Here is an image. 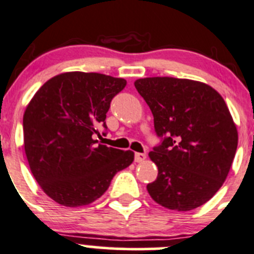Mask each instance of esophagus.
<instances>
[{
    "label": "esophagus",
    "mask_w": 254,
    "mask_h": 254,
    "mask_svg": "<svg viewBox=\"0 0 254 254\" xmlns=\"http://www.w3.org/2000/svg\"><path fill=\"white\" fill-rule=\"evenodd\" d=\"M146 158V155L142 152H136L135 153V162H143Z\"/></svg>",
    "instance_id": "obj_1"
}]
</instances>
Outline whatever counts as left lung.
I'll return each instance as SVG.
<instances>
[{"mask_svg": "<svg viewBox=\"0 0 254 254\" xmlns=\"http://www.w3.org/2000/svg\"><path fill=\"white\" fill-rule=\"evenodd\" d=\"M135 88L150 107L161 139L148 153L158 168L148 194L177 211L203 205L221 188L237 150L236 125L224 98L186 78H140Z\"/></svg>", "mask_w": 254, "mask_h": 254, "instance_id": "8db88e82", "label": "left lung"}]
</instances>
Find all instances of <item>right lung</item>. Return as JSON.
Wrapping results in <instances>:
<instances>
[{
  "mask_svg": "<svg viewBox=\"0 0 254 254\" xmlns=\"http://www.w3.org/2000/svg\"><path fill=\"white\" fill-rule=\"evenodd\" d=\"M124 78L97 72H66L45 82L23 115L24 150L30 171L44 193L64 206L101 198L113 177L134 161L130 150L97 145L107 134L112 99Z\"/></svg>",
  "mask_w": 254,
  "mask_h": 254,
  "instance_id": "right-lung-1",
  "label": "right lung"
}]
</instances>
